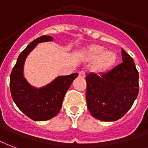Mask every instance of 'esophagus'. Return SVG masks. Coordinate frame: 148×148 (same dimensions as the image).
Segmentation results:
<instances>
[{
	"label": "esophagus",
	"mask_w": 148,
	"mask_h": 148,
	"mask_svg": "<svg viewBox=\"0 0 148 148\" xmlns=\"http://www.w3.org/2000/svg\"><path fill=\"white\" fill-rule=\"evenodd\" d=\"M85 75H86V73H85L84 71H80V72L79 73V76L81 77V78H84Z\"/></svg>",
	"instance_id": "esophagus-1"
}]
</instances>
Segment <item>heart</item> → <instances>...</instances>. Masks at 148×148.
<instances>
[{
    "instance_id": "heart-1",
    "label": "heart",
    "mask_w": 148,
    "mask_h": 148,
    "mask_svg": "<svg viewBox=\"0 0 148 148\" xmlns=\"http://www.w3.org/2000/svg\"><path fill=\"white\" fill-rule=\"evenodd\" d=\"M87 56L91 59H97V68L99 69H106L111 67L117 60V55L114 52L105 51V48L99 45L90 46L87 52Z\"/></svg>"
}]
</instances>
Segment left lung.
I'll return each instance as SVG.
<instances>
[{
    "mask_svg": "<svg viewBox=\"0 0 148 148\" xmlns=\"http://www.w3.org/2000/svg\"><path fill=\"white\" fill-rule=\"evenodd\" d=\"M123 62L106 73L86 76L87 108L91 116L103 121L121 118L139 93V73L132 58L121 49Z\"/></svg>",
    "mask_w": 148,
    "mask_h": 148,
    "instance_id": "1",
    "label": "left lung"
}]
</instances>
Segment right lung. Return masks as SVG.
<instances>
[{
    "instance_id": "add662e5",
    "label": "right lung",
    "mask_w": 148,
    "mask_h": 148,
    "mask_svg": "<svg viewBox=\"0 0 148 148\" xmlns=\"http://www.w3.org/2000/svg\"><path fill=\"white\" fill-rule=\"evenodd\" d=\"M53 41L51 36L43 35L34 39L23 49L10 75V91L17 107L29 118L43 121L51 119L59 113L64 97L78 73L58 76L42 88L29 84L23 76V64L27 56L38 43Z\"/></svg>"
}]
</instances>
